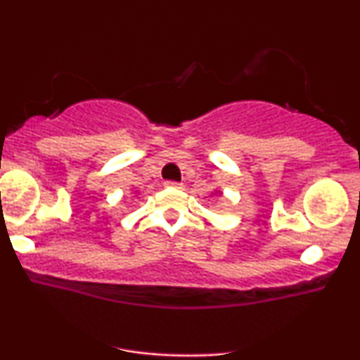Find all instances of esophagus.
<instances>
[{
  "instance_id": "34e87169",
  "label": "esophagus",
  "mask_w": 360,
  "mask_h": 360,
  "mask_svg": "<svg viewBox=\"0 0 360 360\" xmlns=\"http://www.w3.org/2000/svg\"><path fill=\"white\" fill-rule=\"evenodd\" d=\"M166 188L181 189V188H183V184H181V183H176V181H166Z\"/></svg>"
}]
</instances>
